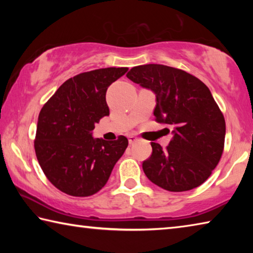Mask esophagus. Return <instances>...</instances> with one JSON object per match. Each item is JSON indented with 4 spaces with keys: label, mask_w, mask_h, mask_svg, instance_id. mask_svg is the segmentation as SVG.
I'll use <instances>...</instances> for the list:
<instances>
[{
    "label": "esophagus",
    "mask_w": 253,
    "mask_h": 253,
    "mask_svg": "<svg viewBox=\"0 0 253 253\" xmlns=\"http://www.w3.org/2000/svg\"><path fill=\"white\" fill-rule=\"evenodd\" d=\"M128 140H129V144L131 145V144L136 143L137 140H138V138H137V137L134 136V135H129V136H128Z\"/></svg>",
    "instance_id": "34e87169"
}]
</instances>
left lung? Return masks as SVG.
<instances>
[{
	"label": "left lung",
	"mask_w": 253,
	"mask_h": 253,
	"mask_svg": "<svg viewBox=\"0 0 253 253\" xmlns=\"http://www.w3.org/2000/svg\"><path fill=\"white\" fill-rule=\"evenodd\" d=\"M127 78L155 93V119L173 128L166 149L151 144L145 175L170 192L200 186L216 168L225 138L224 117L210 89L196 77L163 65L134 67Z\"/></svg>",
	"instance_id": "obj_1"
}]
</instances>
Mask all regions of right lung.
I'll use <instances>...</instances> for the list:
<instances>
[{
    "label": "right lung",
    "mask_w": 253,
    "mask_h": 253,
    "mask_svg": "<svg viewBox=\"0 0 253 253\" xmlns=\"http://www.w3.org/2000/svg\"><path fill=\"white\" fill-rule=\"evenodd\" d=\"M127 71L105 68L75 76L42 107L34 149L45 176L63 193H97L126 151L125 136L110 142L93 138L92 130L102 117L109 116L107 89Z\"/></svg>",
    "instance_id": "1"
}]
</instances>
